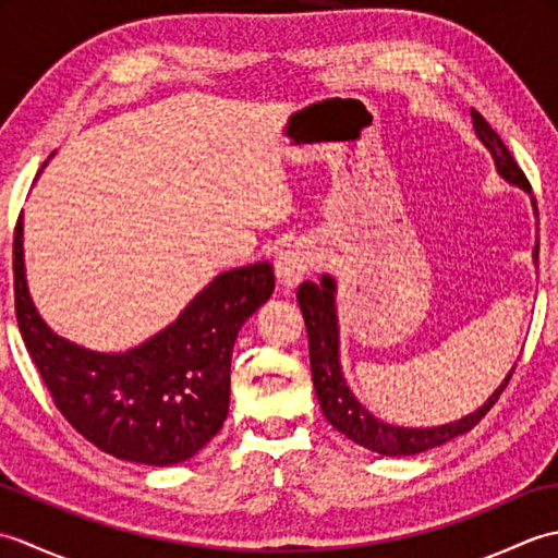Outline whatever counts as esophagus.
I'll return each instance as SVG.
<instances>
[{
	"instance_id": "obj_1",
	"label": "esophagus",
	"mask_w": 558,
	"mask_h": 558,
	"mask_svg": "<svg viewBox=\"0 0 558 558\" xmlns=\"http://www.w3.org/2000/svg\"><path fill=\"white\" fill-rule=\"evenodd\" d=\"M312 266H314V258L304 246H292L286 254H280L276 260V276L282 290L292 292L298 288L300 282L310 276Z\"/></svg>"
}]
</instances>
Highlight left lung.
I'll return each mask as SVG.
<instances>
[{"label": "left lung", "mask_w": 558, "mask_h": 558, "mask_svg": "<svg viewBox=\"0 0 558 558\" xmlns=\"http://www.w3.org/2000/svg\"><path fill=\"white\" fill-rule=\"evenodd\" d=\"M470 114H472V122H475L477 136L484 141V146L492 150L496 168H499L504 180L523 186L530 192L532 186L527 182L525 172L520 170V165L511 156V150L506 148L501 136L494 132L492 124L484 120L475 108L470 110ZM535 258H539V246H535ZM333 292H336V282L328 276H324L322 282L306 280L298 288V302L306 324V336H310V362H312L316 398L322 402L326 420L333 424L340 434L352 438L354 444H360L381 456H414V453H422V450L436 448L450 441V438L470 432L472 426H475L484 414L496 405V400H499L504 388L508 386V381H511L515 366L511 369V374L506 376V381L494 390L492 398L484 402L477 412H472L458 422L434 426V429H405V426L378 422L360 405L357 398L350 393L345 378L340 374Z\"/></svg>", "instance_id": "obj_1"}]
</instances>
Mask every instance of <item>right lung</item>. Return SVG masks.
Returning <instances> with one entry per match:
<instances>
[{
    "label": "right lung",
    "instance_id": "add662e5",
    "mask_svg": "<svg viewBox=\"0 0 558 558\" xmlns=\"http://www.w3.org/2000/svg\"><path fill=\"white\" fill-rule=\"evenodd\" d=\"M14 230V310L33 364L57 410L114 458L174 465L204 448L228 417L230 362L242 324L276 280L270 264L225 270L182 316L136 350L98 354L57 338L35 312Z\"/></svg>",
    "mask_w": 558,
    "mask_h": 558
}]
</instances>
